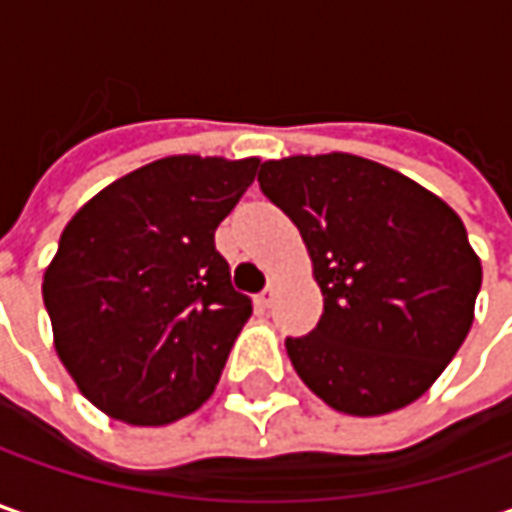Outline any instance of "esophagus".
<instances>
[{
	"label": "esophagus",
	"instance_id": "obj_1",
	"mask_svg": "<svg viewBox=\"0 0 512 512\" xmlns=\"http://www.w3.org/2000/svg\"><path fill=\"white\" fill-rule=\"evenodd\" d=\"M276 293H279V287L267 285L265 290L259 293V299H256V302H259V305H262V307H270V305H273V302H276Z\"/></svg>",
	"mask_w": 512,
	"mask_h": 512
}]
</instances>
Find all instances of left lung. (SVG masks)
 <instances>
[{
	"mask_svg": "<svg viewBox=\"0 0 512 512\" xmlns=\"http://www.w3.org/2000/svg\"><path fill=\"white\" fill-rule=\"evenodd\" d=\"M259 187L299 227L325 296L316 330L285 342L299 379L350 416L424 396L467 339L482 287L459 213L353 153L270 159Z\"/></svg>",
	"mask_w": 512,
	"mask_h": 512,
	"instance_id": "1",
	"label": "left lung"
}]
</instances>
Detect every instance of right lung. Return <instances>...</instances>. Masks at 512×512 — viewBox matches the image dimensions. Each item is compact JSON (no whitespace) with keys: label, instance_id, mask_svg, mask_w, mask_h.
Instances as JSON below:
<instances>
[{"label":"right lung","instance_id":"1","mask_svg":"<svg viewBox=\"0 0 512 512\" xmlns=\"http://www.w3.org/2000/svg\"><path fill=\"white\" fill-rule=\"evenodd\" d=\"M259 159L165 156L99 190L45 270L53 347L90 404L159 427L199 410L253 313L213 245Z\"/></svg>","mask_w":512,"mask_h":512}]
</instances>
